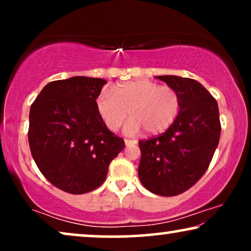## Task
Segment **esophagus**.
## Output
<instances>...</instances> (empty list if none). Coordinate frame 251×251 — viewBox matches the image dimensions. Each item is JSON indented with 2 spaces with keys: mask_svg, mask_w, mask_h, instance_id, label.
Returning <instances> with one entry per match:
<instances>
[{
  "mask_svg": "<svg viewBox=\"0 0 251 251\" xmlns=\"http://www.w3.org/2000/svg\"><path fill=\"white\" fill-rule=\"evenodd\" d=\"M125 143H126V146H131V145H135L137 143V140H130V139H125Z\"/></svg>",
  "mask_w": 251,
  "mask_h": 251,
  "instance_id": "1",
  "label": "esophagus"
}]
</instances>
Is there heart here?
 <instances>
[{
    "mask_svg": "<svg viewBox=\"0 0 251 251\" xmlns=\"http://www.w3.org/2000/svg\"><path fill=\"white\" fill-rule=\"evenodd\" d=\"M96 107L105 126L116 131L129 114L126 125L128 135L143 128L149 133H161L170 128L180 113L181 99L176 89L150 80L128 81L116 84L113 91L101 89L96 98Z\"/></svg>",
    "mask_w": 251,
    "mask_h": 251,
    "instance_id": "b5f03b06",
    "label": "heart"
}]
</instances>
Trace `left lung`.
<instances>
[{"label": "left lung", "mask_w": 251, "mask_h": 251, "mask_svg": "<svg viewBox=\"0 0 251 251\" xmlns=\"http://www.w3.org/2000/svg\"><path fill=\"white\" fill-rule=\"evenodd\" d=\"M156 77L180 95V113L166 132L139 140L138 176L152 193L175 197L191 188L207 171L221 137L219 111L210 92L193 78Z\"/></svg>", "instance_id": "left-lung-1"}]
</instances>
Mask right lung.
<instances>
[{
    "instance_id": "right-lung-1",
    "label": "right lung",
    "mask_w": 251,
    "mask_h": 251,
    "mask_svg": "<svg viewBox=\"0 0 251 251\" xmlns=\"http://www.w3.org/2000/svg\"><path fill=\"white\" fill-rule=\"evenodd\" d=\"M102 78L52 81L30 106L28 143L37 168L51 184L71 194L100 186L108 166L125 149L96 107Z\"/></svg>"
}]
</instances>
